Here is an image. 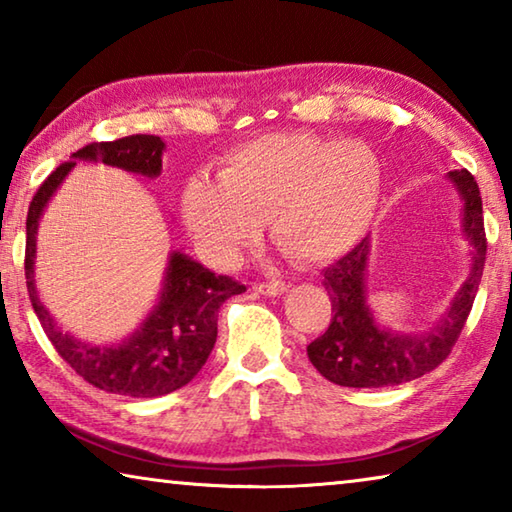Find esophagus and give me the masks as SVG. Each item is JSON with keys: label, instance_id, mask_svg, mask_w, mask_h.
Here are the masks:
<instances>
[{"label": "esophagus", "instance_id": "34e87169", "mask_svg": "<svg viewBox=\"0 0 512 512\" xmlns=\"http://www.w3.org/2000/svg\"><path fill=\"white\" fill-rule=\"evenodd\" d=\"M253 289L257 293H262V296H280V293L289 289V284L282 280H271V282H257Z\"/></svg>", "mask_w": 512, "mask_h": 512}]
</instances>
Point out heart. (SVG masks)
<instances>
[{
    "instance_id": "obj_1",
    "label": "heart",
    "mask_w": 512,
    "mask_h": 512,
    "mask_svg": "<svg viewBox=\"0 0 512 512\" xmlns=\"http://www.w3.org/2000/svg\"><path fill=\"white\" fill-rule=\"evenodd\" d=\"M381 189L384 169L370 146L277 133L225 155L219 180H189L183 214L219 264H235L259 239L262 221L284 255L318 264L366 235Z\"/></svg>"
}]
</instances>
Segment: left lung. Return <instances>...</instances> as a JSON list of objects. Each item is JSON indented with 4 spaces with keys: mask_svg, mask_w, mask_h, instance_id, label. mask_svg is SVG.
I'll return each instance as SVG.
<instances>
[{
    "mask_svg": "<svg viewBox=\"0 0 512 512\" xmlns=\"http://www.w3.org/2000/svg\"><path fill=\"white\" fill-rule=\"evenodd\" d=\"M465 201V235L474 246V264L470 277L458 291L452 309L427 334H391L384 332L366 305V262L370 241L361 239L348 255L325 268L323 287L332 300V318L318 339L307 345V357L314 368L332 384L348 388L397 386L427 375L438 368L461 336L470 316L474 296L483 275L485 239L481 192L467 169L449 173Z\"/></svg>",
    "mask_w": 512,
    "mask_h": 512,
    "instance_id": "obj_1",
    "label": "left lung"
}]
</instances>
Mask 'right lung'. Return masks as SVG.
<instances>
[{"label":"right lung","instance_id":"obj_1","mask_svg":"<svg viewBox=\"0 0 512 512\" xmlns=\"http://www.w3.org/2000/svg\"><path fill=\"white\" fill-rule=\"evenodd\" d=\"M162 151L164 142L158 135H128L115 142L85 144L83 149L72 153V160L49 173L33 196L27 214L24 275H27L33 311L38 314L47 339L63 361H67V366H72L76 375L94 388L115 395L158 397L189 384L205 366L216 343L219 307L228 298L246 291L244 284L232 277L216 275L194 259L173 253L158 307L131 339L110 345V348L85 345L63 334L40 302L36 284H33L38 221L51 194L63 183L76 160H99L155 178L162 171Z\"/></svg>","mask_w":512,"mask_h":512}]
</instances>
